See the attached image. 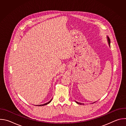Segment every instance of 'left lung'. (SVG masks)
Segmentation results:
<instances>
[{
	"instance_id": "8db88e82",
	"label": "left lung",
	"mask_w": 126,
	"mask_h": 126,
	"mask_svg": "<svg viewBox=\"0 0 126 126\" xmlns=\"http://www.w3.org/2000/svg\"><path fill=\"white\" fill-rule=\"evenodd\" d=\"M107 39H108V43H109V46H110V38H109V37H108V36H107ZM76 102V103H77V104H80V105H84V104H83V103H79V102H77V101H75ZM95 103V102H94Z\"/></svg>"
}]
</instances>
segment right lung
I'll list each match as a JSON object with an SVG mask.
<instances>
[{"label":"right lung","mask_w":126,"mask_h":126,"mask_svg":"<svg viewBox=\"0 0 126 126\" xmlns=\"http://www.w3.org/2000/svg\"><path fill=\"white\" fill-rule=\"evenodd\" d=\"M52 99L50 101H49L48 102H47V103H45V104H42V105H38V106H44V105H47V104H48L49 103H50L51 102V101H52ZM37 106V105H36ZM38 106V105H37Z\"/></svg>","instance_id":"obj_1"}]
</instances>
